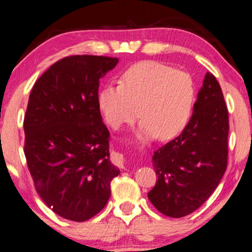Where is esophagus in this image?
Segmentation results:
<instances>
[{
    "mask_svg": "<svg viewBox=\"0 0 252 252\" xmlns=\"http://www.w3.org/2000/svg\"><path fill=\"white\" fill-rule=\"evenodd\" d=\"M114 162H116V164H118L119 167H121V168L125 167V163H126L125 155L120 152H117L116 155H114Z\"/></svg>",
    "mask_w": 252,
    "mask_h": 252,
    "instance_id": "obj_1",
    "label": "esophagus"
}]
</instances>
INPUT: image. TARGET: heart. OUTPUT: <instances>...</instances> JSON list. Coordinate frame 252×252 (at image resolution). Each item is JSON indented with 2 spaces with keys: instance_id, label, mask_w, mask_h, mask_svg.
I'll return each mask as SVG.
<instances>
[{
  "instance_id": "heart-1",
  "label": "heart",
  "mask_w": 252,
  "mask_h": 252,
  "mask_svg": "<svg viewBox=\"0 0 252 252\" xmlns=\"http://www.w3.org/2000/svg\"><path fill=\"white\" fill-rule=\"evenodd\" d=\"M191 76L158 61L130 66L120 84H108L97 94V105L105 122L119 129L138 117L143 138L171 139L185 129L194 103Z\"/></svg>"
}]
</instances>
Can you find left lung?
<instances>
[{
    "label": "left lung",
    "instance_id": "8db88e82",
    "mask_svg": "<svg viewBox=\"0 0 252 252\" xmlns=\"http://www.w3.org/2000/svg\"><path fill=\"white\" fill-rule=\"evenodd\" d=\"M228 133L222 90L208 72L182 133L152 157L158 180L148 198L158 210L181 218L207 201L227 169Z\"/></svg>",
    "mask_w": 252,
    "mask_h": 252
}]
</instances>
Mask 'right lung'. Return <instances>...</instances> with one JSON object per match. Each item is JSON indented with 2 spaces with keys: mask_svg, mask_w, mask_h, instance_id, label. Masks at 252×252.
Returning <instances> with one entry per match:
<instances>
[{
  "mask_svg": "<svg viewBox=\"0 0 252 252\" xmlns=\"http://www.w3.org/2000/svg\"><path fill=\"white\" fill-rule=\"evenodd\" d=\"M117 58L71 55L34 84L24 117V155L34 187L62 218L82 222L105 207L120 173L97 105L100 79Z\"/></svg>",
  "mask_w": 252,
  "mask_h": 252,
  "instance_id": "right-lung-1",
  "label": "right lung"
}]
</instances>
